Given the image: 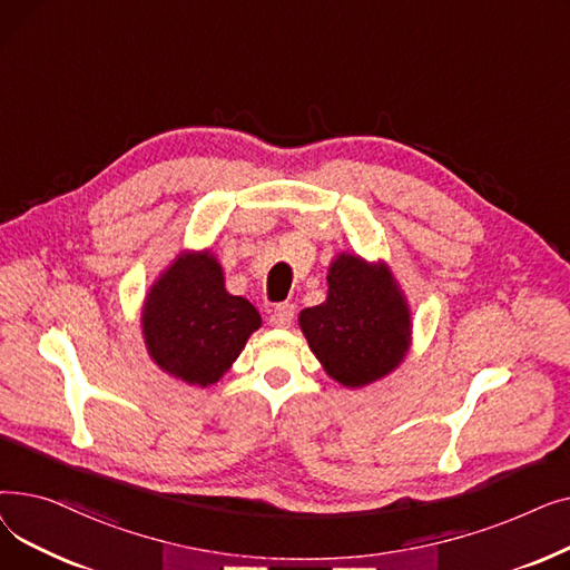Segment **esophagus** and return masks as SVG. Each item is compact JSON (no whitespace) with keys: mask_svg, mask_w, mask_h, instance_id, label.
Instances as JSON below:
<instances>
[{"mask_svg":"<svg viewBox=\"0 0 570 570\" xmlns=\"http://www.w3.org/2000/svg\"><path fill=\"white\" fill-rule=\"evenodd\" d=\"M295 316V307L291 303H282L273 309V314H269V325L275 327H288L291 321Z\"/></svg>","mask_w":570,"mask_h":570,"instance_id":"esophagus-1","label":"esophagus"}]
</instances>
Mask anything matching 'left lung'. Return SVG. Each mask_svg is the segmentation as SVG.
<instances>
[{
  "label": "left lung",
  "mask_w": 570,
  "mask_h": 570,
  "mask_svg": "<svg viewBox=\"0 0 570 570\" xmlns=\"http://www.w3.org/2000/svg\"><path fill=\"white\" fill-rule=\"evenodd\" d=\"M297 321L323 370L346 387L397 370L411 344V312L391 267L355 254L331 263L325 303Z\"/></svg>",
  "instance_id": "1"
}]
</instances>
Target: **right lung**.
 I'll return each mask as SVG.
<instances>
[{
    "label": "right lung",
    "instance_id": "right-lung-1",
    "mask_svg": "<svg viewBox=\"0 0 570 570\" xmlns=\"http://www.w3.org/2000/svg\"><path fill=\"white\" fill-rule=\"evenodd\" d=\"M142 337L153 361L189 385H213L261 327V314L224 286L213 252H183L149 286Z\"/></svg>",
    "mask_w": 570,
    "mask_h": 570
}]
</instances>
